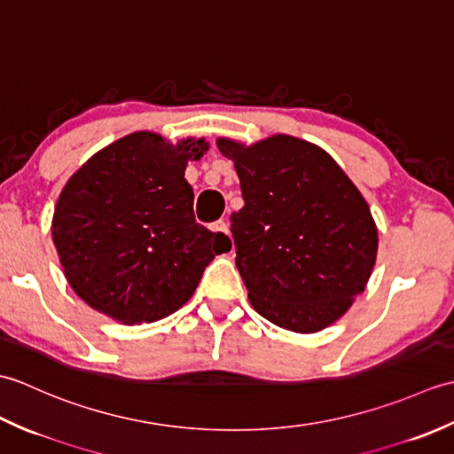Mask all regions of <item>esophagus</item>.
Returning a JSON list of instances; mask_svg holds the SVG:
<instances>
[{
	"label": "esophagus",
	"instance_id": "esophagus-1",
	"mask_svg": "<svg viewBox=\"0 0 454 454\" xmlns=\"http://www.w3.org/2000/svg\"><path fill=\"white\" fill-rule=\"evenodd\" d=\"M210 228L215 230V232H224V234H230V230H228V228H230V226H228V222H226V220H222V218H220V220H216L215 224H212Z\"/></svg>",
	"mask_w": 454,
	"mask_h": 454
}]
</instances>
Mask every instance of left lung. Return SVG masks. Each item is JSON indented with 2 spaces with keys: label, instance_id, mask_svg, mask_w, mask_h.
I'll return each instance as SVG.
<instances>
[{
  "label": "left lung",
  "instance_id": "obj_1",
  "mask_svg": "<svg viewBox=\"0 0 454 454\" xmlns=\"http://www.w3.org/2000/svg\"><path fill=\"white\" fill-rule=\"evenodd\" d=\"M234 160L246 205L230 216L236 267L255 310L275 325L314 333L364 291L379 247L371 208L324 150L293 137L244 148Z\"/></svg>",
  "mask_w": 454,
  "mask_h": 454
}]
</instances>
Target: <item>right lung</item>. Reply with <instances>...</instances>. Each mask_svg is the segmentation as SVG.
I'll return each instance as SVG.
<instances>
[{"mask_svg": "<svg viewBox=\"0 0 454 454\" xmlns=\"http://www.w3.org/2000/svg\"><path fill=\"white\" fill-rule=\"evenodd\" d=\"M202 140L171 146L129 134L75 171L56 202L52 239L82 301L122 324L156 322L185 304L205 267L232 247L195 220L187 160Z\"/></svg>", "mask_w": 454, "mask_h": 454, "instance_id": "1", "label": "right lung"}]
</instances>
